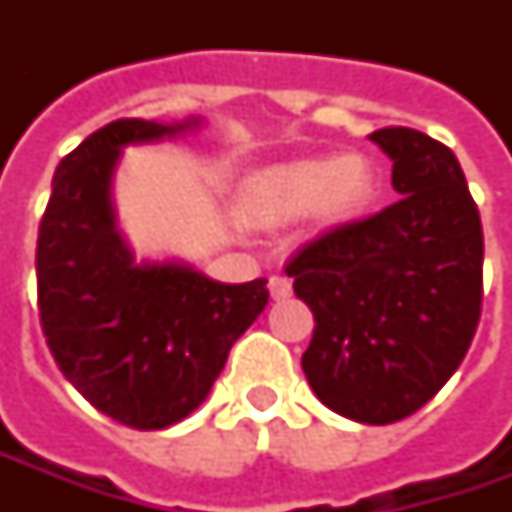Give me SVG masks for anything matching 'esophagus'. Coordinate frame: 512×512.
I'll use <instances>...</instances> for the list:
<instances>
[{
	"instance_id": "obj_1",
	"label": "esophagus",
	"mask_w": 512,
	"mask_h": 512,
	"mask_svg": "<svg viewBox=\"0 0 512 512\" xmlns=\"http://www.w3.org/2000/svg\"><path fill=\"white\" fill-rule=\"evenodd\" d=\"M267 287H270V296H273L276 302H279V299H287V296L293 293V285H290V279H285V276H270Z\"/></svg>"
}]
</instances>
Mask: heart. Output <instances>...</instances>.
<instances>
[{"label": "heart", "instance_id": "heart-1", "mask_svg": "<svg viewBox=\"0 0 512 512\" xmlns=\"http://www.w3.org/2000/svg\"><path fill=\"white\" fill-rule=\"evenodd\" d=\"M379 179L359 156H310L259 170L242 193L245 213L259 225H287L310 213L316 222L339 227L373 205Z\"/></svg>", "mask_w": 512, "mask_h": 512}]
</instances>
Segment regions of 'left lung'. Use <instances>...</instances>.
Instances as JSON below:
<instances>
[{
	"instance_id": "8db88e82",
	"label": "left lung",
	"mask_w": 512,
	"mask_h": 512,
	"mask_svg": "<svg viewBox=\"0 0 512 512\" xmlns=\"http://www.w3.org/2000/svg\"><path fill=\"white\" fill-rule=\"evenodd\" d=\"M370 142L390 156L402 199L302 247L285 273L316 319L302 370L319 402L390 424L462 364L482 316L484 239L453 150L410 128Z\"/></svg>"
}]
</instances>
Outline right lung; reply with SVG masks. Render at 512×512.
I'll list each match as a JSON object with an SVG mask.
<instances>
[{
  "mask_svg": "<svg viewBox=\"0 0 512 512\" xmlns=\"http://www.w3.org/2000/svg\"><path fill=\"white\" fill-rule=\"evenodd\" d=\"M205 125L110 122L53 173L39 225V319L59 370L96 410L136 430L182 422L205 402L233 342L267 305V279L225 285L182 259H136L116 225L113 176L130 145Z\"/></svg>",
  "mask_w": 512,
  "mask_h": 512,
  "instance_id": "add662e5",
  "label": "right lung"
}]
</instances>
